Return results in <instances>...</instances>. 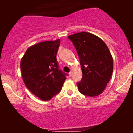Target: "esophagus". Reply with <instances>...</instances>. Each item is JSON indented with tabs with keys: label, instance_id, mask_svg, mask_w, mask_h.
<instances>
[{
	"label": "esophagus",
	"instance_id": "obj_1",
	"mask_svg": "<svg viewBox=\"0 0 133 133\" xmlns=\"http://www.w3.org/2000/svg\"><path fill=\"white\" fill-rule=\"evenodd\" d=\"M72 72H72V71H70V72H69V76H70V77H71V76H72Z\"/></svg>",
	"mask_w": 133,
	"mask_h": 133
}]
</instances>
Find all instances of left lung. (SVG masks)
<instances>
[{
	"label": "left lung",
	"instance_id": "left-lung-1",
	"mask_svg": "<svg viewBox=\"0 0 133 133\" xmlns=\"http://www.w3.org/2000/svg\"><path fill=\"white\" fill-rule=\"evenodd\" d=\"M68 38L79 56L82 78L77 83L80 92L95 97L102 93L113 71V59L105 43L96 35L81 32Z\"/></svg>",
	"mask_w": 133,
	"mask_h": 133
}]
</instances>
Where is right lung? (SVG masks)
Returning a JSON list of instances; mask_svg holds the SVG:
<instances>
[{
    "label": "right lung",
    "instance_id": "1",
    "mask_svg": "<svg viewBox=\"0 0 133 133\" xmlns=\"http://www.w3.org/2000/svg\"><path fill=\"white\" fill-rule=\"evenodd\" d=\"M61 41H45L27 49L21 61L25 86L42 101H50L62 88L67 74L59 68L56 59Z\"/></svg>",
    "mask_w": 133,
    "mask_h": 133
}]
</instances>
